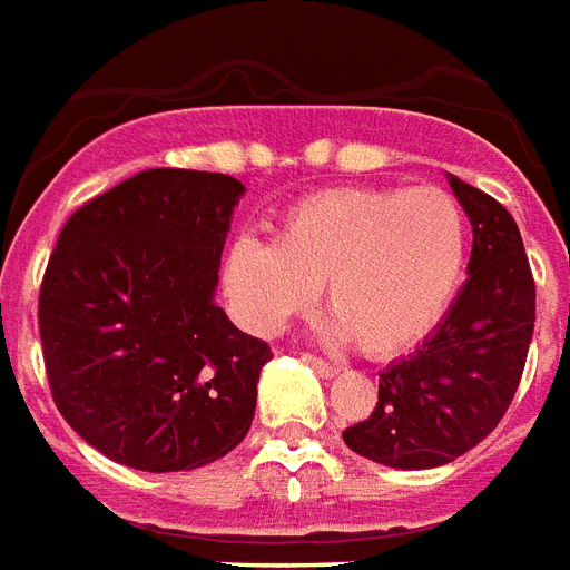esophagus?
Returning <instances> with one entry per match:
<instances>
[{
  "label": "esophagus",
  "mask_w": 570,
  "mask_h": 570,
  "mask_svg": "<svg viewBox=\"0 0 570 570\" xmlns=\"http://www.w3.org/2000/svg\"><path fill=\"white\" fill-rule=\"evenodd\" d=\"M303 361H309L315 371L322 373V376H336V367L334 364H327L325 358H318V355H313V352H303Z\"/></svg>",
  "instance_id": "34e87169"
}]
</instances>
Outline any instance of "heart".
<instances>
[{"mask_svg":"<svg viewBox=\"0 0 570 570\" xmlns=\"http://www.w3.org/2000/svg\"><path fill=\"white\" fill-rule=\"evenodd\" d=\"M468 261V218L443 188H336L282 215L276 243L239 236L224 291L257 334L279 331L325 285L331 334L389 358L438 325Z\"/></svg>","mask_w":570,"mask_h":570,"instance_id":"heart-1","label":"heart"}]
</instances>
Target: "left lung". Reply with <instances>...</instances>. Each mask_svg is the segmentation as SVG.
I'll return each instance as SVG.
<instances>
[{
    "mask_svg": "<svg viewBox=\"0 0 570 570\" xmlns=\"http://www.w3.org/2000/svg\"><path fill=\"white\" fill-rule=\"evenodd\" d=\"M450 185L473 227L468 282L410 355L380 373V401L343 431L352 452L401 471L450 464L504 419L534 334V276L513 215L468 181Z\"/></svg>",
    "mask_w": 570,
    "mask_h": 570,
    "instance_id": "left-lung-1",
    "label": "left lung"
}]
</instances>
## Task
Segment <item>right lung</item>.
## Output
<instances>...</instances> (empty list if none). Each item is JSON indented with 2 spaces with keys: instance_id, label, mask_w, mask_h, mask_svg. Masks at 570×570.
Wrapping results in <instances>:
<instances>
[{
  "instance_id": "right-lung-1",
  "label": "right lung",
  "mask_w": 570,
  "mask_h": 570,
  "mask_svg": "<svg viewBox=\"0 0 570 570\" xmlns=\"http://www.w3.org/2000/svg\"><path fill=\"white\" fill-rule=\"evenodd\" d=\"M243 185L145 169L69 215L39 291V334L60 416L136 471H194L248 434L273 358L215 303Z\"/></svg>"
}]
</instances>
